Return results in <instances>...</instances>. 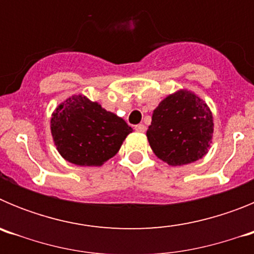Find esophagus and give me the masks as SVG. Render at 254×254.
<instances>
[{"label": "esophagus", "mask_w": 254, "mask_h": 254, "mask_svg": "<svg viewBox=\"0 0 254 254\" xmlns=\"http://www.w3.org/2000/svg\"><path fill=\"white\" fill-rule=\"evenodd\" d=\"M134 129L137 132H145L146 131V126L145 125H137V126H134Z\"/></svg>", "instance_id": "34e87169"}]
</instances>
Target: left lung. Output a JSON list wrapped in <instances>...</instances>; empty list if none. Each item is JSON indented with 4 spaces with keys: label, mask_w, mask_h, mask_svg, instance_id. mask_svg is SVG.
<instances>
[{
    "label": "left lung",
    "mask_w": 254,
    "mask_h": 254,
    "mask_svg": "<svg viewBox=\"0 0 254 254\" xmlns=\"http://www.w3.org/2000/svg\"><path fill=\"white\" fill-rule=\"evenodd\" d=\"M212 133L214 121L207 104L196 94L179 90L156 107L146 136L159 159L178 167L202 159Z\"/></svg>",
    "instance_id": "left-lung-1"
}]
</instances>
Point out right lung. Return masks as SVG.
<instances>
[{
	"label": "right lung",
	"instance_id": "add662e5",
	"mask_svg": "<svg viewBox=\"0 0 254 254\" xmlns=\"http://www.w3.org/2000/svg\"><path fill=\"white\" fill-rule=\"evenodd\" d=\"M51 132L62 158L81 167H100L120 151L132 128L96 102L73 95L56 108Z\"/></svg>",
	"mask_w": 254,
	"mask_h": 254
}]
</instances>
